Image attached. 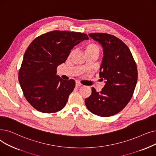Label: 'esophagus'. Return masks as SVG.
<instances>
[{
  "instance_id": "34e87169",
  "label": "esophagus",
  "mask_w": 156,
  "mask_h": 156,
  "mask_svg": "<svg viewBox=\"0 0 156 156\" xmlns=\"http://www.w3.org/2000/svg\"><path fill=\"white\" fill-rule=\"evenodd\" d=\"M75 85H76V87H80V86H82V83H80V82H76V84H75Z\"/></svg>"
}]
</instances>
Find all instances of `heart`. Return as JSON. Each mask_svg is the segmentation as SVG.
<instances>
[{
    "mask_svg": "<svg viewBox=\"0 0 156 156\" xmlns=\"http://www.w3.org/2000/svg\"><path fill=\"white\" fill-rule=\"evenodd\" d=\"M85 55H96L98 57L100 53L99 46L96 43H89L85 47Z\"/></svg>",
    "mask_w": 156,
    "mask_h": 156,
    "instance_id": "heart-1",
    "label": "heart"
}]
</instances>
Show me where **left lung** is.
<instances>
[{
  "label": "left lung",
  "mask_w": 156,
  "mask_h": 156,
  "mask_svg": "<svg viewBox=\"0 0 156 156\" xmlns=\"http://www.w3.org/2000/svg\"><path fill=\"white\" fill-rule=\"evenodd\" d=\"M89 37L103 48L99 77L105 80L101 92L92 88L85 105L92 113L110 117L122 110L131 100L138 80V71L130 50L115 36L106 33H92Z\"/></svg>",
  "instance_id": "1"
}]
</instances>
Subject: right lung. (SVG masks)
<instances>
[{"label":"right lung","mask_w":156,"mask_h":156,"mask_svg":"<svg viewBox=\"0 0 156 156\" xmlns=\"http://www.w3.org/2000/svg\"><path fill=\"white\" fill-rule=\"evenodd\" d=\"M85 34L53 30L36 37L25 52L18 80L27 101L39 112L61 110L73 92L75 82L57 75V66L66 62L71 50Z\"/></svg>","instance_id":"obj_1"}]
</instances>
